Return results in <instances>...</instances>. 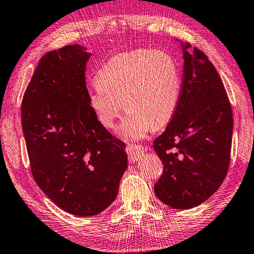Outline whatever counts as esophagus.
<instances>
[{
  "label": "esophagus",
  "instance_id": "1",
  "mask_svg": "<svg viewBox=\"0 0 254 254\" xmlns=\"http://www.w3.org/2000/svg\"><path fill=\"white\" fill-rule=\"evenodd\" d=\"M145 151L144 147L142 145H136V144H127V153L128 155V159H130L131 162H135L140 159L141 154Z\"/></svg>",
  "mask_w": 254,
  "mask_h": 254
}]
</instances>
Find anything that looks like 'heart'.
<instances>
[{
    "instance_id": "1",
    "label": "heart",
    "mask_w": 254,
    "mask_h": 254,
    "mask_svg": "<svg viewBox=\"0 0 254 254\" xmlns=\"http://www.w3.org/2000/svg\"><path fill=\"white\" fill-rule=\"evenodd\" d=\"M89 105L98 121L112 128L123 109L128 111L120 127L127 140H141L174 115L181 94V75L175 60L163 51L140 49L115 55L95 77Z\"/></svg>"
}]
</instances>
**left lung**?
I'll list each match as a JSON object with an SVG mask.
<instances>
[{"mask_svg": "<svg viewBox=\"0 0 254 254\" xmlns=\"http://www.w3.org/2000/svg\"><path fill=\"white\" fill-rule=\"evenodd\" d=\"M179 41V40H178ZM183 77L178 108L165 131L153 142L163 174L155 195L173 209L203 203L227 175L233 117L222 80L206 55L180 41Z\"/></svg>", "mask_w": 254, "mask_h": 254, "instance_id": "1", "label": "left lung"}]
</instances>
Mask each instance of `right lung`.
<instances>
[{"mask_svg": "<svg viewBox=\"0 0 254 254\" xmlns=\"http://www.w3.org/2000/svg\"><path fill=\"white\" fill-rule=\"evenodd\" d=\"M80 44L40 60L22 101V127L31 171L45 195L77 216L99 214L118 195L127 168L126 144L89 105L86 62Z\"/></svg>", "mask_w": 254, "mask_h": 254, "instance_id": "add662e5", "label": "right lung"}]
</instances>
